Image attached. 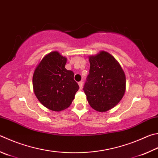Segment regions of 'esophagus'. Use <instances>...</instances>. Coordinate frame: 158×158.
Listing matches in <instances>:
<instances>
[{"mask_svg":"<svg viewBox=\"0 0 158 158\" xmlns=\"http://www.w3.org/2000/svg\"><path fill=\"white\" fill-rule=\"evenodd\" d=\"M78 84H79V88L81 90L82 88H83V81H79V82L78 83Z\"/></svg>","mask_w":158,"mask_h":158,"instance_id":"34e87169","label":"esophagus"}]
</instances>
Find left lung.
<instances>
[{"mask_svg":"<svg viewBox=\"0 0 158 158\" xmlns=\"http://www.w3.org/2000/svg\"><path fill=\"white\" fill-rule=\"evenodd\" d=\"M90 67L84 90L90 106L106 112L118 104L126 90V76L117 60L102 51L89 56Z\"/></svg>","mask_w":158,"mask_h":158,"instance_id":"left-lung-1","label":"left lung"}]
</instances>
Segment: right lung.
Returning <instances> with one entry per match:
<instances>
[{"mask_svg": "<svg viewBox=\"0 0 158 158\" xmlns=\"http://www.w3.org/2000/svg\"><path fill=\"white\" fill-rule=\"evenodd\" d=\"M67 59L58 52L45 55L33 74L34 92L45 107L61 111L72 104L79 86L74 80V73L65 69Z\"/></svg>", "mask_w": 158, "mask_h": 158, "instance_id": "right-lung-1", "label": "right lung"}]
</instances>
